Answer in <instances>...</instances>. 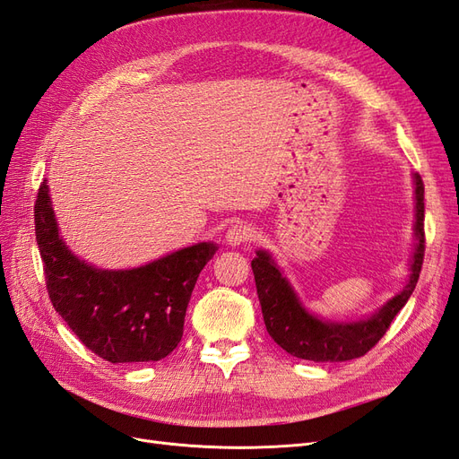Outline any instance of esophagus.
I'll return each mask as SVG.
<instances>
[{"mask_svg": "<svg viewBox=\"0 0 459 459\" xmlns=\"http://www.w3.org/2000/svg\"><path fill=\"white\" fill-rule=\"evenodd\" d=\"M251 239V228L245 224H233L226 233V243L230 247H239Z\"/></svg>", "mask_w": 459, "mask_h": 459, "instance_id": "obj_1", "label": "esophagus"}]
</instances>
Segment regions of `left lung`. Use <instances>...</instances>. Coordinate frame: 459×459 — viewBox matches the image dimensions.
Wrapping results in <instances>:
<instances>
[{"mask_svg": "<svg viewBox=\"0 0 459 459\" xmlns=\"http://www.w3.org/2000/svg\"><path fill=\"white\" fill-rule=\"evenodd\" d=\"M413 182V251L408 262L404 285L383 307L359 319H325L314 314L283 268L266 248H258L251 266L255 272L256 293L260 299L264 324L270 337L290 356L312 362H346L364 356L385 335L394 316L404 308L420 280L425 253V203L420 174Z\"/></svg>", "mask_w": 459, "mask_h": 459, "instance_id": "obj_1", "label": "left lung"}]
</instances>
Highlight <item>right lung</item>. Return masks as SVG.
I'll use <instances>...</instances> for the list:
<instances>
[{
    "label": "right lung",
    "mask_w": 459,
    "mask_h": 459,
    "mask_svg": "<svg viewBox=\"0 0 459 459\" xmlns=\"http://www.w3.org/2000/svg\"><path fill=\"white\" fill-rule=\"evenodd\" d=\"M36 241L53 308L110 364L159 362L184 335L186 310L218 245L203 241L126 270L97 268L65 243L48 179L34 206Z\"/></svg>",
    "instance_id": "add662e5"
}]
</instances>
